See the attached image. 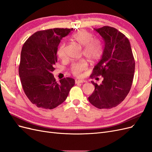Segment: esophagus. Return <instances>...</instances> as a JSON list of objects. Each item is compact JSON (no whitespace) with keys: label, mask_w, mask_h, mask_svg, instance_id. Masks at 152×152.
I'll use <instances>...</instances> for the list:
<instances>
[{"label":"esophagus","mask_w":152,"mask_h":152,"mask_svg":"<svg viewBox=\"0 0 152 152\" xmlns=\"http://www.w3.org/2000/svg\"><path fill=\"white\" fill-rule=\"evenodd\" d=\"M84 82H85V80H75L76 84H81V83H84Z\"/></svg>","instance_id":"esophagus-1"}]
</instances>
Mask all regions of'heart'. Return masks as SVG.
<instances>
[{
	"label": "heart",
	"mask_w": 152,
	"mask_h": 152,
	"mask_svg": "<svg viewBox=\"0 0 152 152\" xmlns=\"http://www.w3.org/2000/svg\"><path fill=\"white\" fill-rule=\"evenodd\" d=\"M72 38L78 44L83 46L82 52L84 56L91 61H96L102 56L103 53V44L102 41L98 38H93V35L90 32L82 30L73 34ZM65 42L59 44L57 50V55L60 59L65 57ZM87 62L82 59L74 63L71 67V72L73 75L80 77L82 72L87 70Z\"/></svg>",
	"instance_id": "heart-1"
}]
</instances>
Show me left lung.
<instances>
[{"label": "left lung", "instance_id": "left-lung-1", "mask_svg": "<svg viewBox=\"0 0 152 152\" xmlns=\"http://www.w3.org/2000/svg\"><path fill=\"white\" fill-rule=\"evenodd\" d=\"M102 37L104 48L100 61L91 75H102V83L91 81L95 89L88 99L95 107L110 109L123 102L131 88L135 61L129 40L113 27L104 26L94 29Z\"/></svg>", "mask_w": 152, "mask_h": 152}]
</instances>
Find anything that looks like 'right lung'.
<instances>
[{"instance_id": "add662e5", "label": "right lung", "mask_w": 152, "mask_h": 152, "mask_svg": "<svg viewBox=\"0 0 152 152\" xmlns=\"http://www.w3.org/2000/svg\"><path fill=\"white\" fill-rule=\"evenodd\" d=\"M73 28H53L35 32L23 45L19 75L25 94L39 108L53 109L65 102L75 80H55L52 72L63 37Z\"/></svg>"}]
</instances>
